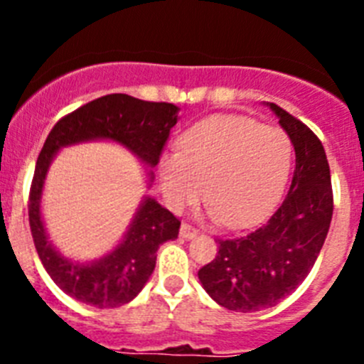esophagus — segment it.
I'll use <instances>...</instances> for the list:
<instances>
[{
	"label": "esophagus",
	"instance_id": "34e87169",
	"mask_svg": "<svg viewBox=\"0 0 364 364\" xmlns=\"http://www.w3.org/2000/svg\"><path fill=\"white\" fill-rule=\"evenodd\" d=\"M197 235H198L197 228L188 224V222H184V224L180 226V237H182V239H193V237H197Z\"/></svg>",
	"mask_w": 364,
	"mask_h": 364
}]
</instances>
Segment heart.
<instances>
[{
  "label": "heart",
  "mask_w": 364,
  "mask_h": 364,
  "mask_svg": "<svg viewBox=\"0 0 364 364\" xmlns=\"http://www.w3.org/2000/svg\"><path fill=\"white\" fill-rule=\"evenodd\" d=\"M180 154L160 160L162 191L173 208L202 195L228 228H246L273 210L288 182L294 144L279 127L246 117H211L178 140Z\"/></svg>",
  "instance_id": "1"
}]
</instances>
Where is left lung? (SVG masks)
Wrapping results in <instances>:
<instances>
[{"instance_id": "obj_1", "label": "left lung", "mask_w": 364, "mask_h": 364, "mask_svg": "<svg viewBox=\"0 0 364 364\" xmlns=\"http://www.w3.org/2000/svg\"><path fill=\"white\" fill-rule=\"evenodd\" d=\"M269 107L295 149L290 191L260 228L217 239V257L198 269L210 297L242 314L275 306L295 291L314 268L333 213L330 166L321 140L290 112L275 104Z\"/></svg>"}]
</instances>
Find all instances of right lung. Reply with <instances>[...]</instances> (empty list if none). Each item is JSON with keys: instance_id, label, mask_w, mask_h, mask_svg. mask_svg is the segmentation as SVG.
I'll return each mask as SVG.
<instances>
[{"instance_id": "obj_1", "label": "right lung", "mask_w": 364, "mask_h": 364, "mask_svg": "<svg viewBox=\"0 0 364 364\" xmlns=\"http://www.w3.org/2000/svg\"><path fill=\"white\" fill-rule=\"evenodd\" d=\"M176 112L178 107L167 102L107 95L60 118L45 140L28 193V224L43 268L76 301L96 308H117L133 301L153 273L160 244L178 237L180 220L156 200L146 198L114 252L91 264L63 259L47 239L40 215L41 189L54 153L70 144L107 138L153 167L160 162Z\"/></svg>"}]
</instances>
